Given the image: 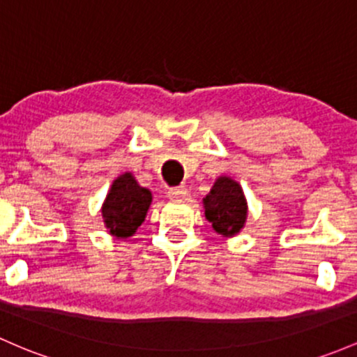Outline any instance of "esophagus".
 <instances>
[{
	"mask_svg": "<svg viewBox=\"0 0 357 357\" xmlns=\"http://www.w3.org/2000/svg\"><path fill=\"white\" fill-rule=\"evenodd\" d=\"M167 195H169L171 199H186L190 197V191H188L185 186H174V188H169Z\"/></svg>",
	"mask_w": 357,
	"mask_h": 357,
	"instance_id": "esophagus-1",
	"label": "esophagus"
}]
</instances>
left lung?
Segmentation results:
<instances>
[{
    "label": "left lung",
    "mask_w": 357,
    "mask_h": 357,
    "mask_svg": "<svg viewBox=\"0 0 357 357\" xmlns=\"http://www.w3.org/2000/svg\"><path fill=\"white\" fill-rule=\"evenodd\" d=\"M205 217L220 236H236L244 227L248 203L242 188L230 178H218L205 199Z\"/></svg>",
    "instance_id": "1"
}]
</instances>
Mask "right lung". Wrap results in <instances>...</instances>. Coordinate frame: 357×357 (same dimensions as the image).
Here are the masks:
<instances>
[{
	"label": "right lung",
	"instance_id": "1",
	"mask_svg": "<svg viewBox=\"0 0 357 357\" xmlns=\"http://www.w3.org/2000/svg\"><path fill=\"white\" fill-rule=\"evenodd\" d=\"M151 202V191L139 186L130 172L116 178L101 208L109 234L115 237H130L146 218Z\"/></svg>",
	"mask_w": 357,
	"mask_h": 357
}]
</instances>
